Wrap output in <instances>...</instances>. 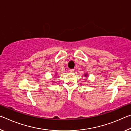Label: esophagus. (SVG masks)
Returning <instances> with one entry per match:
<instances>
[{
	"label": "esophagus",
	"mask_w": 131,
	"mask_h": 131,
	"mask_svg": "<svg viewBox=\"0 0 131 131\" xmlns=\"http://www.w3.org/2000/svg\"><path fill=\"white\" fill-rule=\"evenodd\" d=\"M74 71V69H70L69 70V72H70V73H73Z\"/></svg>",
	"instance_id": "obj_1"
}]
</instances>
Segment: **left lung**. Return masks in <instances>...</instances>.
Wrapping results in <instances>:
<instances>
[{
  "instance_id": "8db88e82",
  "label": "left lung",
  "mask_w": 131,
  "mask_h": 131,
  "mask_svg": "<svg viewBox=\"0 0 131 131\" xmlns=\"http://www.w3.org/2000/svg\"><path fill=\"white\" fill-rule=\"evenodd\" d=\"M84 76L85 77H87V76H88V74H87V73H85Z\"/></svg>"
}]
</instances>
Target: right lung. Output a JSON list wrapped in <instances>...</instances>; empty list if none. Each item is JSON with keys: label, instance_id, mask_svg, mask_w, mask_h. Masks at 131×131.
<instances>
[{"label": "right lung", "instance_id": "1", "mask_svg": "<svg viewBox=\"0 0 131 131\" xmlns=\"http://www.w3.org/2000/svg\"><path fill=\"white\" fill-rule=\"evenodd\" d=\"M56 75H57V74H56Z\"/></svg>", "mask_w": 131, "mask_h": 131}]
</instances>
